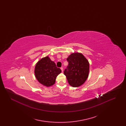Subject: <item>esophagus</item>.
<instances>
[{
    "mask_svg": "<svg viewBox=\"0 0 126 126\" xmlns=\"http://www.w3.org/2000/svg\"><path fill=\"white\" fill-rule=\"evenodd\" d=\"M60 69H61V70L62 71V72H63V68L62 67H60Z\"/></svg>",
    "mask_w": 126,
    "mask_h": 126,
    "instance_id": "obj_1",
    "label": "esophagus"
}]
</instances>
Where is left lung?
Segmentation results:
<instances>
[{
	"label": "left lung",
	"mask_w": 126,
	"mask_h": 126,
	"mask_svg": "<svg viewBox=\"0 0 126 126\" xmlns=\"http://www.w3.org/2000/svg\"><path fill=\"white\" fill-rule=\"evenodd\" d=\"M66 60L68 66L64 71L68 84L74 87L81 86L88 77L89 63L80 53L70 54Z\"/></svg>",
	"instance_id": "1"
}]
</instances>
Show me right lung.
<instances>
[{"label": "right lung", "mask_w": 126, "mask_h": 126, "mask_svg": "<svg viewBox=\"0 0 126 126\" xmlns=\"http://www.w3.org/2000/svg\"><path fill=\"white\" fill-rule=\"evenodd\" d=\"M61 72L55 62L47 56L39 60L36 64L34 73L39 83L47 87L53 85L57 77Z\"/></svg>", "instance_id": "right-lung-1"}]
</instances>
